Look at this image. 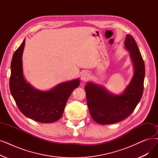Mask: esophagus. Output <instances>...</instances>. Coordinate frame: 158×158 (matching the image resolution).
<instances>
[{
    "label": "esophagus",
    "instance_id": "1",
    "mask_svg": "<svg viewBox=\"0 0 158 158\" xmlns=\"http://www.w3.org/2000/svg\"><path fill=\"white\" fill-rule=\"evenodd\" d=\"M81 79V81L83 82H86L90 79V74L87 72H85L83 73H82Z\"/></svg>",
    "mask_w": 158,
    "mask_h": 158
}]
</instances>
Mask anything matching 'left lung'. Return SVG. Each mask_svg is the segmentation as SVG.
Masks as SVG:
<instances>
[{
  "label": "left lung",
  "instance_id": "8db88e82",
  "mask_svg": "<svg viewBox=\"0 0 158 158\" xmlns=\"http://www.w3.org/2000/svg\"><path fill=\"white\" fill-rule=\"evenodd\" d=\"M125 49L130 52L134 75L121 94H114L103 86L88 82L85 87L87 105L92 119L101 125L118 123L131 114L141 99L145 79V63L131 35H127Z\"/></svg>",
  "mask_w": 158,
  "mask_h": 158
}]
</instances>
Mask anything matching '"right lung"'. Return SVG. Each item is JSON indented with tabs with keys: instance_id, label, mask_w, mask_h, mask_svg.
<instances>
[{
	"instance_id": "obj_1",
	"label": "right lung",
	"mask_w": 158,
	"mask_h": 158,
	"mask_svg": "<svg viewBox=\"0 0 158 158\" xmlns=\"http://www.w3.org/2000/svg\"><path fill=\"white\" fill-rule=\"evenodd\" d=\"M24 39L13 56L11 63L10 89L16 104L27 118L42 123L58 121L62 117L67 100L80 84L79 79L58 84L49 90L33 87L24 77L23 53Z\"/></svg>"
}]
</instances>
